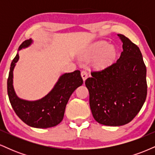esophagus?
I'll list each match as a JSON object with an SVG mask.
<instances>
[{
  "mask_svg": "<svg viewBox=\"0 0 155 155\" xmlns=\"http://www.w3.org/2000/svg\"><path fill=\"white\" fill-rule=\"evenodd\" d=\"M81 77H82L83 81H84L85 80L87 79V73L86 71H82L81 72Z\"/></svg>",
  "mask_w": 155,
  "mask_h": 155,
  "instance_id": "esophagus-1",
  "label": "esophagus"
}]
</instances>
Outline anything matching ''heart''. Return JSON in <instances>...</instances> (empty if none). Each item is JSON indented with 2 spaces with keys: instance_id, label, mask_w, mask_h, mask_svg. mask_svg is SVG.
<instances>
[{
  "instance_id": "1",
  "label": "heart",
  "mask_w": 155,
  "mask_h": 155,
  "mask_svg": "<svg viewBox=\"0 0 155 155\" xmlns=\"http://www.w3.org/2000/svg\"><path fill=\"white\" fill-rule=\"evenodd\" d=\"M117 50L115 47L104 41L92 44L85 53L87 58H93L94 65L98 69H104L111 65L116 59Z\"/></svg>"
}]
</instances>
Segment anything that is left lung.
I'll list each match as a JSON object with an SVG mask.
<instances>
[{
	"label": "left lung",
	"instance_id": "left-lung-1",
	"mask_svg": "<svg viewBox=\"0 0 155 155\" xmlns=\"http://www.w3.org/2000/svg\"><path fill=\"white\" fill-rule=\"evenodd\" d=\"M121 55L115 63L92 72L85 81L92 116L98 123L121 126L138 114L147 95V68L139 48L124 35Z\"/></svg>",
	"mask_w": 155,
	"mask_h": 155
}]
</instances>
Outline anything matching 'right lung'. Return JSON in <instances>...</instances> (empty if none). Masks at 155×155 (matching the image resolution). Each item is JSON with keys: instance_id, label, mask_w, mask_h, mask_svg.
Wrapping results in <instances>:
<instances>
[{"instance_id": "1", "label": "right lung", "mask_w": 155, "mask_h": 155, "mask_svg": "<svg viewBox=\"0 0 155 155\" xmlns=\"http://www.w3.org/2000/svg\"><path fill=\"white\" fill-rule=\"evenodd\" d=\"M31 38L22 42L18 50L29 47ZM19 54L12 62L7 81L8 98L16 114L28 125L36 128H48L58 125L63 120L66 104L75 90L83 84L79 70L60 76L54 87L47 95L37 101L19 98L13 86V71L19 60Z\"/></svg>"}]
</instances>
